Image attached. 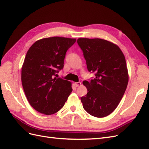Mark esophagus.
Wrapping results in <instances>:
<instances>
[{
  "label": "esophagus",
  "instance_id": "34e87169",
  "mask_svg": "<svg viewBox=\"0 0 149 149\" xmlns=\"http://www.w3.org/2000/svg\"><path fill=\"white\" fill-rule=\"evenodd\" d=\"M81 82H75L74 83V85H75V86H76V87L79 86L81 85Z\"/></svg>",
  "mask_w": 149,
  "mask_h": 149
}]
</instances>
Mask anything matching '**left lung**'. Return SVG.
Returning <instances> with one entry per match:
<instances>
[{
  "label": "left lung",
  "instance_id": "8db88e82",
  "mask_svg": "<svg viewBox=\"0 0 149 149\" xmlns=\"http://www.w3.org/2000/svg\"><path fill=\"white\" fill-rule=\"evenodd\" d=\"M77 42L88 71L96 73L90 82L83 81L88 93L81 101L90 115L104 118L116 109L127 88L129 75L125 56L118 45L106 40L80 38Z\"/></svg>",
  "mask_w": 149,
  "mask_h": 149
}]
</instances>
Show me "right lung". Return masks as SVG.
<instances>
[{
  "instance_id": "add662e5",
  "label": "right lung",
  "mask_w": 149,
  "mask_h": 149,
  "mask_svg": "<svg viewBox=\"0 0 149 149\" xmlns=\"http://www.w3.org/2000/svg\"><path fill=\"white\" fill-rule=\"evenodd\" d=\"M76 40L42 38L26 53L22 67V86L30 104L40 113L51 115L59 111L73 91L71 82L56 76L64 66L67 50Z\"/></svg>"
}]
</instances>
